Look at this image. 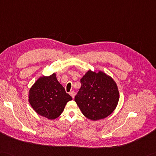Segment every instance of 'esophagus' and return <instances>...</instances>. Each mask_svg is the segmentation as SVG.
I'll list each match as a JSON object with an SVG mask.
<instances>
[{
  "label": "esophagus",
  "instance_id": "1",
  "mask_svg": "<svg viewBox=\"0 0 156 156\" xmlns=\"http://www.w3.org/2000/svg\"><path fill=\"white\" fill-rule=\"evenodd\" d=\"M70 96H72V98H74V96H75V92H74V91H72V92H70Z\"/></svg>",
  "mask_w": 156,
  "mask_h": 156
}]
</instances>
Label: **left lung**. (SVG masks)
Returning a JSON list of instances; mask_svg holds the SVG:
<instances>
[{
  "label": "left lung",
  "instance_id": "obj_1",
  "mask_svg": "<svg viewBox=\"0 0 156 156\" xmlns=\"http://www.w3.org/2000/svg\"><path fill=\"white\" fill-rule=\"evenodd\" d=\"M74 100L85 117L92 121L110 115L116 108L119 98L116 83L110 76L99 70H89L80 79Z\"/></svg>",
  "mask_w": 156,
  "mask_h": 156
}]
</instances>
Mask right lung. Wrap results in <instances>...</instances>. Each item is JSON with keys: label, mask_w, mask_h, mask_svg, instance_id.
Here are the masks:
<instances>
[{"label": "right lung", "mask_w": 156, "mask_h": 156, "mask_svg": "<svg viewBox=\"0 0 156 156\" xmlns=\"http://www.w3.org/2000/svg\"><path fill=\"white\" fill-rule=\"evenodd\" d=\"M72 97L56 78V74L40 77L28 91V102L37 113L48 119L58 118Z\"/></svg>", "instance_id": "obj_1"}]
</instances>
